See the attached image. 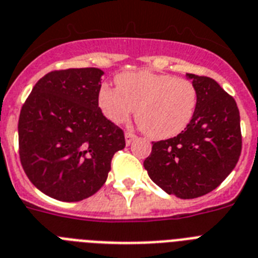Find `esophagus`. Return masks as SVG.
Returning a JSON list of instances; mask_svg holds the SVG:
<instances>
[{
    "instance_id": "1",
    "label": "esophagus",
    "mask_w": 258,
    "mask_h": 258,
    "mask_svg": "<svg viewBox=\"0 0 258 258\" xmlns=\"http://www.w3.org/2000/svg\"><path fill=\"white\" fill-rule=\"evenodd\" d=\"M124 136H125V144H127V146H130V144H131V143L136 139L135 134L130 133V131H127Z\"/></svg>"
}]
</instances>
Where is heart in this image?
Masks as SVG:
<instances>
[{
  "instance_id": "b5f03b06",
  "label": "heart",
  "mask_w": 258,
  "mask_h": 258,
  "mask_svg": "<svg viewBox=\"0 0 258 258\" xmlns=\"http://www.w3.org/2000/svg\"><path fill=\"white\" fill-rule=\"evenodd\" d=\"M116 88L102 85L98 105L110 122L122 124L135 109L143 133L155 140L183 133L198 107V90L190 80L148 71L122 73Z\"/></svg>"
}]
</instances>
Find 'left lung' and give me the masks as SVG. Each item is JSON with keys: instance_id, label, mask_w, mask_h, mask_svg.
<instances>
[{"instance_id": "8db88e82", "label": "left lung", "mask_w": 258, "mask_h": 258, "mask_svg": "<svg viewBox=\"0 0 258 258\" xmlns=\"http://www.w3.org/2000/svg\"><path fill=\"white\" fill-rule=\"evenodd\" d=\"M198 90V107L179 135L153 142L144 168L153 182L181 199L202 197L227 178L241 153L240 112L215 80L187 73Z\"/></svg>"}]
</instances>
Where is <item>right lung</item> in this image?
I'll return each instance as SVG.
<instances>
[{"instance_id":"add662e5","label":"right lung","mask_w":258,"mask_h":258,"mask_svg":"<svg viewBox=\"0 0 258 258\" xmlns=\"http://www.w3.org/2000/svg\"><path fill=\"white\" fill-rule=\"evenodd\" d=\"M98 68L52 71L23 103L18 122L19 159L26 176L45 196L79 202L98 191L124 134L102 114Z\"/></svg>"}]
</instances>
